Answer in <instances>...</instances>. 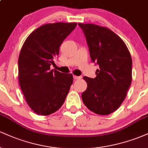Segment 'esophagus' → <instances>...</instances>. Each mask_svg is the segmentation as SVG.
<instances>
[{"label":"esophagus","instance_id":"obj_1","mask_svg":"<svg viewBox=\"0 0 148 148\" xmlns=\"http://www.w3.org/2000/svg\"><path fill=\"white\" fill-rule=\"evenodd\" d=\"M82 78V76H74V79L75 80H79Z\"/></svg>","mask_w":148,"mask_h":148}]
</instances>
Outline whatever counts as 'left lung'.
I'll list each match as a JSON object with an SVG mask.
<instances>
[{"mask_svg":"<svg viewBox=\"0 0 148 148\" xmlns=\"http://www.w3.org/2000/svg\"><path fill=\"white\" fill-rule=\"evenodd\" d=\"M84 31L92 62L99 65L95 79L84 76L83 102L98 115L113 113L125 100L132 79V60L123 40L106 27L78 23Z\"/></svg>","mask_w":148,"mask_h":148,"instance_id":"left-lung-1","label":"left lung"}]
</instances>
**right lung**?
I'll list each match as a JSON object with an SVG mask.
<instances>
[{
  "label": "right lung",
  "instance_id": "1",
  "mask_svg": "<svg viewBox=\"0 0 148 148\" xmlns=\"http://www.w3.org/2000/svg\"><path fill=\"white\" fill-rule=\"evenodd\" d=\"M76 23H47L27 37L18 56V81L25 101L35 113L49 115L63 104L73 83L72 74L50 69L61 44Z\"/></svg>",
  "mask_w": 148,
  "mask_h": 148
}]
</instances>
